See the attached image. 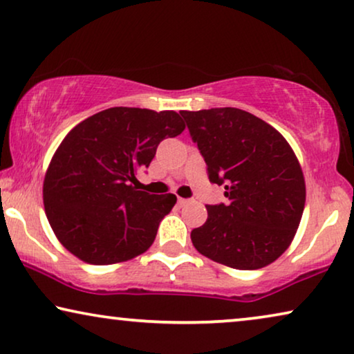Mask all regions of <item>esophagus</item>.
Returning a JSON list of instances; mask_svg holds the SVG:
<instances>
[{"label": "esophagus", "instance_id": "obj_1", "mask_svg": "<svg viewBox=\"0 0 354 354\" xmlns=\"http://www.w3.org/2000/svg\"><path fill=\"white\" fill-rule=\"evenodd\" d=\"M187 203H189L187 198H181V197L178 198V205H179V207H184V205H187Z\"/></svg>", "mask_w": 354, "mask_h": 354}]
</instances>
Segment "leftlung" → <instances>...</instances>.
I'll return each instance as SVG.
<instances>
[{
	"instance_id": "left-lung-1",
	"label": "left lung",
	"mask_w": 354,
	"mask_h": 354,
	"mask_svg": "<svg viewBox=\"0 0 354 354\" xmlns=\"http://www.w3.org/2000/svg\"><path fill=\"white\" fill-rule=\"evenodd\" d=\"M205 158L208 178L225 184L227 203L207 205L192 229L198 253L234 270H260L290 245L306 201L300 162L276 128L236 107L179 112Z\"/></svg>"
}]
</instances>
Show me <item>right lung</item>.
<instances>
[{
  "label": "right lung",
  "instance_id": "obj_1",
  "mask_svg": "<svg viewBox=\"0 0 354 354\" xmlns=\"http://www.w3.org/2000/svg\"><path fill=\"white\" fill-rule=\"evenodd\" d=\"M175 111L112 107L71 129L54 152L43 203L57 241L89 265H113L152 245L175 194L138 191L157 146L184 131Z\"/></svg>",
  "mask_w": 354,
  "mask_h": 354
}]
</instances>
